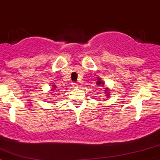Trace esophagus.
Instances as JSON below:
<instances>
[{
	"mask_svg": "<svg viewBox=\"0 0 160 160\" xmlns=\"http://www.w3.org/2000/svg\"><path fill=\"white\" fill-rule=\"evenodd\" d=\"M77 87H78V84H77V83H72V88H77Z\"/></svg>",
	"mask_w": 160,
	"mask_h": 160,
	"instance_id": "1",
	"label": "esophagus"
}]
</instances>
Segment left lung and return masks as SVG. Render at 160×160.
Segmentation results:
<instances>
[{"label": "left lung", "instance_id": "left-lung-1", "mask_svg": "<svg viewBox=\"0 0 160 160\" xmlns=\"http://www.w3.org/2000/svg\"><path fill=\"white\" fill-rule=\"evenodd\" d=\"M97 84L98 85H99V86H100V85H102V86H103L104 85V82L103 81H102V80H100V78H98V81H97ZM106 92H108V91L107 90H105ZM109 93H107V97H109V95H108Z\"/></svg>", "mask_w": 160, "mask_h": 160}]
</instances>
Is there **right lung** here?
Here are the masks:
<instances>
[{
	"label": "right lung",
	"instance_id": "right-lung-1",
	"mask_svg": "<svg viewBox=\"0 0 160 160\" xmlns=\"http://www.w3.org/2000/svg\"><path fill=\"white\" fill-rule=\"evenodd\" d=\"M53 88H55V85H53ZM54 88H53V89H54Z\"/></svg>",
	"mask_w": 160,
	"mask_h": 160
}]
</instances>
